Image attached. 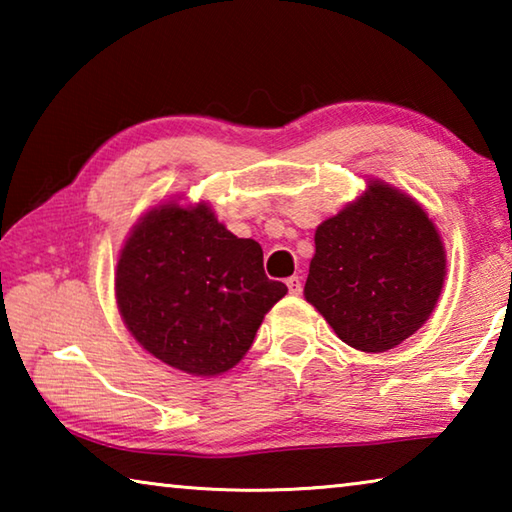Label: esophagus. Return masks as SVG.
I'll return each instance as SVG.
<instances>
[{
    "label": "esophagus",
    "mask_w": 512,
    "mask_h": 512,
    "mask_svg": "<svg viewBox=\"0 0 512 512\" xmlns=\"http://www.w3.org/2000/svg\"><path fill=\"white\" fill-rule=\"evenodd\" d=\"M287 287H289L291 296H300V293H302V280H300L298 275H291L289 280H287Z\"/></svg>",
    "instance_id": "34e87169"
}]
</instances>
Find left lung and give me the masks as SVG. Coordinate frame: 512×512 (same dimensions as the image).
Instances as JSON below:
<instances>
[{"label":"left lung","instance_id":"1","mask_svg":"<svg viewBox=\"0 0 512 512\" xmlns=\"http://www.w3.org/2000/svg\"><path fill=\"white\" fill-rule=\"evenodd\" d=\"M305 298L350 348L386 352L427 323L447 257L436 225L400 189L368 180L316 228Z\"/></svg>","mask_w":512,"mask_h":512}]
</instances>
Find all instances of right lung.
<instances>
[{"label":"right lung","instance_id":"1","mask_svg":"<svg viewBox=\"0 0 512 512\" xmlns=\"http://www.w3.org/2000/svg\"><path fill=\"white\" fill-rule=\"evenodd\" d=\"M128 332L167 366L196 377L244 359L277 300L255 239H239L207 203L155 205L133 225L115 273Z\"/></svg>","mask_w":512,"mask_h":512}]
</instances>
